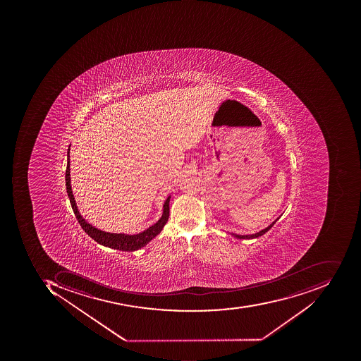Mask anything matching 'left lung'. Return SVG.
I'll return each mask as SVG.
<instances>
[{
  "instance_id": "obj_1",
  "label": "left lung",
  "mask_w": 361,
  "mask_h": 361,
  "mask_svg": "<svg viewBox=\"0 0 361 361\" xmlns=\"http://www.w3.org/2000/svg\"><path fill=\"white\" fill-rule=\"evenodd\" d=\"M281 216H282V214H281ZM281 216L280 217L276 218V219L274 220V221L272 222L270 226H267V228H264V230H262V231L257 232V233L246 234V235H240V234L231 233V235H233L234 238H240V240H252V238H259V236L264 235L266 232H268L269 230H270V228L274 226V224H276L279 219H280Z\"/></svg>"
}]
</instances>
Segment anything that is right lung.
<instances>
[{"label":"right lung","instance_id":"add662e5","mask_svg":"<svg viewBox=\"0 0 361 361\" xmlns=\"http://www.w3.org/2000/svg\"><path fill=\"white\" fill-rule=\"evenodd\" d=\"M69 151H71V145H69L68 151H67V167H66V190L68 194L69 200H71V208L81 228L87 232V235L91 236L93 240H97V243L101 245L106 246V247L114 248V250H123V252H135L140 250L144 246L149 244L155 236L161 233L165 224H167L168 218H169V202L171 195L168 196L167 200L163 205V214L161 217L158 219L157 222L153 226L140 232L137 234H126V233H111V232L102 231L99 228H95L92 224H90L87 220L83 219L80 212H79L77 204H75V197H73V190L71 185V161H69Z\"/></svg>","mask_w":361,"mask_h":361}]
</instances>
